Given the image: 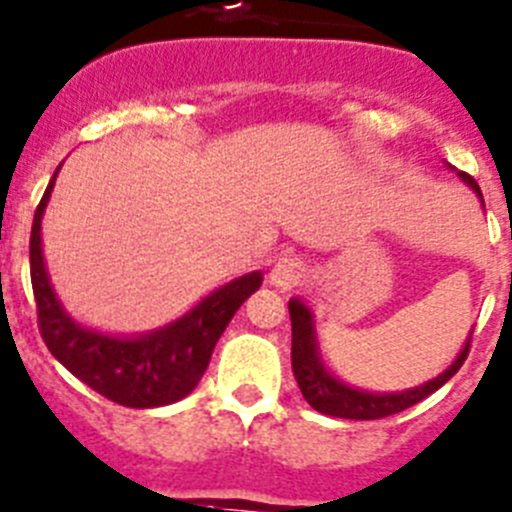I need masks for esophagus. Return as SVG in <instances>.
Returning <instances> with one entry per match:
<instances>
[{
    "mask_svg": "<svg viewBox=\"0 0 512 512\" xmlns=\"http://www.w3.org/2000/svg\"><path fill=\"white\" fill-rule=\"evenodd\" d=\"M304 279V264L294 256H284L271 269V284L279 289H294Z\"/></svg>",
    "mask_w": 512,
    "mask_h": 512,
    "instance_id": "esophagus-1",
    "label": "esophagus"
}]
</instances>
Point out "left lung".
<instances>
[{
    "label": "left lung",
    "mask_w": 512,
    "mask_h": 512,
    "mask_svg": "<svg viewBox=\"0 0 512 512\" xmlns=\"http://www.w3.org/2000/svg\"><path fill=\"white\" fill-rule=\"evenodd\" d=\"M459 177H462L482 200L480 185L475 182V177L464 175V172ZM289 317H292V370L294 378H297L299 391H302V396L307 398V403L314 411H320V414L327 416H337V419L373 421L383 419V416H393L398 414V411H406L409 406H414V403L431 396L437 388H442L444 383L462 368V363L467 360V355H470V340H467L462 353L457 355V360H454L442 375H437L434 381L424 383V386L411 388V391H355V388L337 381L335 375L327 373V368L322 365L320 353H317V340H314L312 312H309L299 299H292V302H289Z\"/></svg>",
    "instance_id": "obj_1"
}]
</instances>
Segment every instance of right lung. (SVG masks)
I'll list each match as a JSON object with an SVG mask.
<instances>
[{"label": "right lung", "instance_id": "obj_1", "mask_svg": "<svg viewBox=\"0 0 512 512\" xmlns=\"http://www.w3.org/2000/svg\"><path fill=\"white\" fill-rule=\"evenodd\" d=\"M55 175L37 205L30 236V276L42 340L78 381L109 401L129 409H154L180 401L195 391L215 342L236 309L261 287V274H248L225 284L185 317L152 335L111 337L75 325L60 307L42 261L40 220Z\"/></svg>", "mask_w": 512, "mask_h": 512}]
</instances>
